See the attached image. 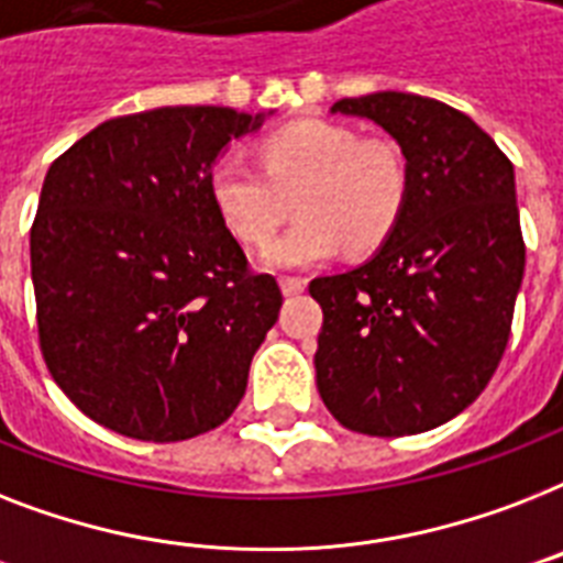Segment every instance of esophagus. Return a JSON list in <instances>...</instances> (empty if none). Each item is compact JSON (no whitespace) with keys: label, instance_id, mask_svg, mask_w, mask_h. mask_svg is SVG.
Wrapping results in <instances>:
<instances>
[{"label":"esophagus","instance_id":"esophagus-1","mask_svg":"<svg viewBox=\"0 0 563 563\" xmlns=\"http://www.w3.org/2000/svg\"><path fill=\"white\" fill-rule=\"evenodd\" d=\"M280 289L283 295L291 297V295H300L306 289V280L303 277H280Z\"/></svg>","mask_w":563,"mask_h":563}]
</instances>
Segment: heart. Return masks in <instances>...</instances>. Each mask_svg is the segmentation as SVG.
<instances>
[{
	"label": "heart",
	"mask_w": 563,
	"mask_h": 563,
	"mask_svg": "<svg viewBox=\"0 0 563 563\" xmlns=\"http://www.w3.org/2000/svg\"><path fill=\"white\" fill-rule=\"evenodd\" d=\"M266 173L222 158L208 176L222 225L249 249H263L289 213L297 222L263 254L268 268H306L378 249L399 225L408 202V164L387 139H361L353 126L306 118L260 144Z\"/></svg>",
	"instance_id": "heart-1"
}]
</instances>
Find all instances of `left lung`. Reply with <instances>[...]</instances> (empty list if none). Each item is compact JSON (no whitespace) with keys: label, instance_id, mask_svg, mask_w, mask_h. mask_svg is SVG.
<instances>
[{"label":"left lung","instance_id":"8db88e82","mask_svg":"<svg viewBox=\"0 0 563 563\" xmlns=\"http://www.w3.org/2000/svg\"><path fill=\"white\" fill-rule=\"evenodd\" d=\"M399 144L408 202L376 254L314 277V373L338 422L367 437L431 431L477 399L504 358L527 249L515 167L442 100L373 91L332 103Z\"/></svg>","mask_w":563,"mask_h":563}]
</instances>
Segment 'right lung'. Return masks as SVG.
<instances>
[{"label": "right lung", "mask_w": 563, "mask_h": 563, "mask_svg": "<svg viewBox=\"0 0 563 563\" xmlns=\"http://www.w3.org/2000/svg\"><path fill=\"white\" fill-rule=\"evenodd\" d=\"M272 112L162 107L112 118L48 167L31 228L43 358L89 419L144 442L234 413L283 306L210 202L231 141Z\"/></svg>", "instance_id": "obj_1"}]
</instances>
